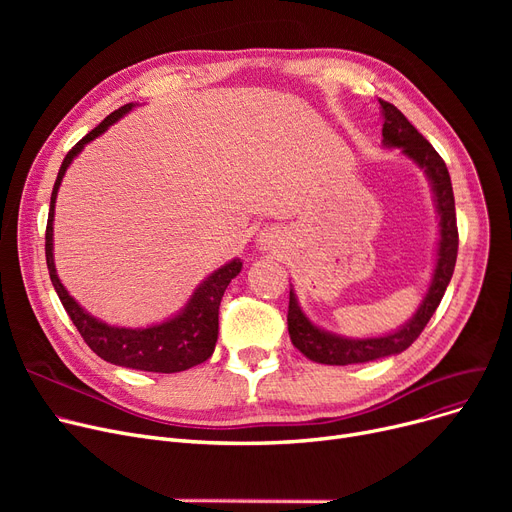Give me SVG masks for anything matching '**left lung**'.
I'll list each match as a JSON object with an SVG mask.
<instances>
[{
    "label": "left lung",
    "instance_id": "obj_1",
    "mask_svg": "<svg viewBox=\"0 0 512 512\" xmlns=\"http://www.w3.org/2000/svg\"><path fill=\"white\" fill-rule=\"evenodd\" d=\"M380 110L384 118L382 145L386 149H400L402 155L409 157L417 168L425 172V178L429 186H432L434 205L438 211V228H440L432 282H429V288L425 292L421 305L417 307V311L409 321H405V324L396 328L394 332H388L382 336H369V338L340 336L315 326L301 309L297 292H294L290 284L288 334L292 344L297 346L307 359L315 363H324V365L369 363V361H378V359L407 351V348L417 340V336L423 332L427 321L436 313L454 272L456 251H459V230H456L452 182H450V174L444 159L392 103L380 101Z\"/></svg>",
    "mask_w": 512,
    "mask_h": 512
}]
</instances>
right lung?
<instances>
[{"instance_id": "add662e5", "label": "right lung", "mask_w": 512, "mask_h": 512, "mask_svg": "<svg viewBox=\"0 0 512 512\" xmlns=\"http://www.w3.org/2000/svg\"><path fill=\"white\" fill-rule=\"evenodd\" d=\"M139 103H126L120 110L112 112L99 126H95L85 139H80L64 157L62 168L58 172L56 184L51 191L49 203V218L45 230V257H47V270L53 288H56L58 297L70 315L72 324L83 336V340L91 346V351L107 363H114L128 369L139 371H153V373H176L191 369L213 355L215 342H218V311L220 301L228 284L240 274L242 261L234 257L232 261L218 267L213 274H209L191 294L186 305L174 313L172 317L151 324L147 328H122L110 326L105 321L91 315L87 309L80 307L62 284L56 259H53V215H56V199L62 178L74 157L85 149L91 141L116 124L122 116L134 110Z\"/></svg>"}]
</instances>
